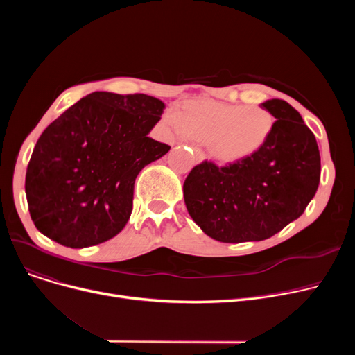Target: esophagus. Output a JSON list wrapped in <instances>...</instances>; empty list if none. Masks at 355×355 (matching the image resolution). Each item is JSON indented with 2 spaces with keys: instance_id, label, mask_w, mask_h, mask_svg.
<instances>
[{
  "instance_id": "esophagus-1",
  "label": "esophagus",
  "mask_w": 355,
  "mask_h": 355,
  "mask_svg": "<svg viewBox=\"0 0 355 355\" xmlns=\"http://www.w3.org/2000/svg\"><path fill=\"white\" fill-rule=\"evenodd\" d=\"M191 154H193V158L196 159V162H201L204 159V153L201 151L198 146L191 148Z\"/></svg>"
}]
</instances>
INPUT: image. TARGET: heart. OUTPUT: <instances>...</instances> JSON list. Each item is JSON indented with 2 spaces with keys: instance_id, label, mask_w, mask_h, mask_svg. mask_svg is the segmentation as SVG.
Wrapping results in <instances>:
<instances>
[{
  "instance_id": "heart-1",
  "label": "heart",
  "mask_w": 355,
  "mask_h": 355,
  "mask_svg": "<svg viewBox=\"0 0 355 355\" xmlns=\"http://www.w3.org/2000/svg\"><path fill=\"white\" fill-rule=\"evenodd\" d=\"M164 122L180 138L204 139L216 161L233 164L253 157L268 144L276 119L263 106L197 99L168 109Z\"/></svg>"
}]
</instances>
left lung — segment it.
<instances>
[{
	"label": "left lung",
	"mask_w": 355,
	"mask_h": 355,
	"mask_svg": "<svg viewBox=\"0 0 355 355\" xmlns=\"http://www.w3.org/2000/svg\"><path fill=\"white\" fill-rule=\"evenodd\" d=\"M262 106L276 123L257 154L225 166L202 161L184 181L190 216L223 243L272 237L305 211L318 190L320 149L300 112L282 99Z\"/></svg>",
	"instance_id": "left-lung-1"
}]
</instances>
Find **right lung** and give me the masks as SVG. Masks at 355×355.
I'll list each match as a JSON object with an SVG mask.
<instances>
[{"mask_svg":"<svg viewBox=\"0 0 355 355\" xmlns=\"http://www.w3.org/2000/svg\"><path fill=\"white\" fill-rule=\"evenodd\" d=\"M164 107L144 93L93 92L53 121L26 174L39 232L73 249L115 237L132 213L137 175L171 148L148 137Z\"/></svg>","mask_w":355,"mask_h":355,"instance_id":"1","label":"right lung"}]
</instances>
